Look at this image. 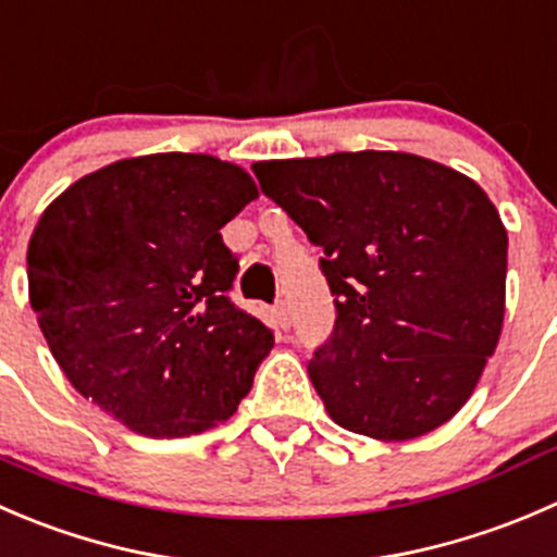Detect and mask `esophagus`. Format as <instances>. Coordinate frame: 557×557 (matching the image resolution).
<instances>
[{
    "label": "esophagus",
    "mask_w": 557,
    "mask_h": 557,
    "mask_svg": "<svg viewBox=\"0 0 557 557\" xmlns=\"http://www.w3.org/2000/svg\"><path fill=\"white\" fill-rule=\"evenodd\" d=\"M273 322H276L278 330L289 327V308H286V302H278V306L273 308Z\"/></svg>",
    "instance_id": "1"
}]
</instances>
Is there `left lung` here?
I'll return each instance as SVG.
<instances>
[{
  "instance_id": "8db88e82",
  "label": "left lung",
  "mask_w": 557,
  "mask_h": 557,
  "mask_svg": "<svg viewBox=\"0 0 557 557\" xmlns=\"http://www.w3.org/2000/svg\"><path fill=\"white\" fill-rule=\"evenodd\" d=\"M322 246L335 327L308 376L335 425L409 442L453 420L498 346L506 227L468 175L406 151L257 162Z\"/></svg>"
}]
</instances>
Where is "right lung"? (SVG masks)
Listing matches in <instances>:
<instances>
[{
    "mask_svg": "<svg viewBox=\"0 0 557 557\" xmlns=\"http://www.w3.org/2000/svg\"><path fill=\"white\" fill-rule=\"evenodd\" d=\"M211 153L119 159L42 211L26 249L29 302L86 400L146 438L227 422L273 349L230 302L238 260L219 230L257 200Z\"/></svg>",
    "mask_w": 557,
    "mask_h": 557,
    "instance_id": "1",
    "label": "right lung"
}]
</instances>
